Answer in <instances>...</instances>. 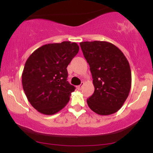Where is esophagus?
<instances>
[{
    "instance_id": "esophagus-1",
    "label": "esophagus",
    "mask_w": 153,
    "mask_h": 153,
    "mask_svg": "<svg viewBox=\"0 0 153 153\" xmlns=\"http://www.w3.org/2000/svg\"><path fill=\"white\" fill-rule=\"evenodd\" d=\"M83 84H84V82H81V84H80V85H78V87H77V88H78V90H79V91L81 90L82 88V85H83Z\"/></svg>"
}]
</instances>
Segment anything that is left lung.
Returning <instances> with one entry per match:
<instances>
[{"label": "left lung", "mask_w": 153, "mask_h": 153, "mask_svg": "<svg viewBox=\"0 0 153 153\" xmlns=\"http://www.w3.org/2000/svg\"><path fill=\"white\" fill-rule=\"evenodd\" d=\"M90 66L95 90L87 99L89 108L100 115L118 111L131 88V74L127 59L118 47L108 42L80 43Z\"/></svg>", "instance_id": "1"}]
</instances>
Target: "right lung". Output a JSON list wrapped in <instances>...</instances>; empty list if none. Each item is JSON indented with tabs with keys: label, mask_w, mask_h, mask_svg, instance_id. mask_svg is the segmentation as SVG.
Wrapping results in <instances>:
<instances>
[{
	"label": "right lung",
	"mask_w": 153,
	"mask_h": 153,
	"mask_svg": "<svg viewBox=\"0 0 153 153\" xmlns=\"http://www.w3.org/2000/svg\"><path fill=\"white\" fill-rule=\"evenodd\" d=\"M75 42L48 44L36 50L27 59L22 73V85L35 109L54 114L66 106L75 87L67 80V67L78 54Z\"/></svg>",
	"instance_id": "1"
}]
</instances>
